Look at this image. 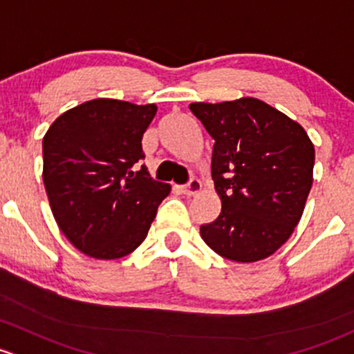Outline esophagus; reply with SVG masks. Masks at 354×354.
<instances>
[{
  "instance_id": "obj_1",
  "label": "esophagus",
  "mask_w": 354,
  "mask_h": 354,
  "mask_svg": "<svg viewBox=\"0 0 354 354\" xmlns=\"http://www.w3.org/2000/svg\"><path fill=\"white\" fill-rule=\"evenodd\" d=\"M201 187H203V185H201V182L198 180V178H191L187 184L182 185L180 192H182V194H185V196H196L198 192H201Z\"/></svg>"
}]
</instances>
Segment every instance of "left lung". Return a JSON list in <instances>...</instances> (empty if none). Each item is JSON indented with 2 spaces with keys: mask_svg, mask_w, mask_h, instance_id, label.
<instances>
[{
  "mask_svg": "<svg viewBox=\"0 0 354 354\" xmlns=\"http://www.w3.org/2000/svg\"><path fill=\"white\" fill-rule=\"evenodd\" d=\"M214 140L211 177L221 213L204 242L235 262L274 254L304 214L315 150L304 127L259 98L189 105Z\"/></svg>",
  "mask_w": 354,
  "mask_h": 354,
  "instance_id": "1",
  "label": "left lung"
}]
</instances>
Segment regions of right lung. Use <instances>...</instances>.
<instances>
[{
	"mask_svg": "<svg viewBox=\"0 0 354 354\" xmlns=\"http://www.w3.org/2000/svg\"><path fill=\"white\" fill-rule=\"evenodd\" d=\"M156 105L95 98L69 109L42 140V178L54 220L66 239L95 259H119L147 239L170 185L153 180L145 131Z\"/></svg>",
	"mask_w": 354,
	"mask_h": 354,
	"instance_id": "obj_1",
	"label": "right lung"
}]
</instances>
